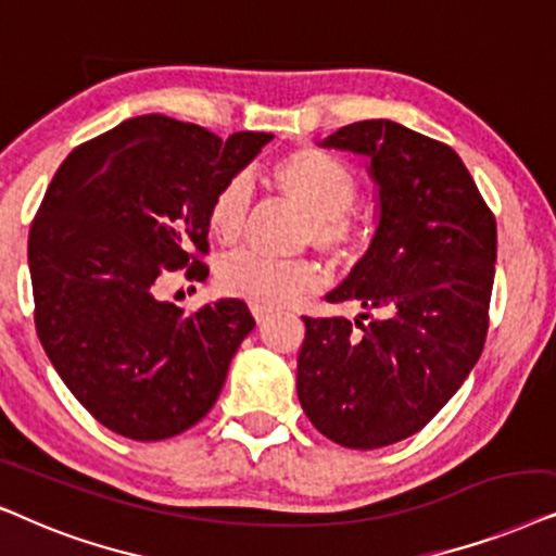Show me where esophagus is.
Instances as JSON below:
<instances>
[{
    "instance_id": "esophagus-1",
    "label": "esophagus",
    "mask_w": 556,
    "mask_h": 556,
    "mask_svg": "<svg viewBox=\"0 0 556 556\" xmlns=\"http://www.w3.org/2000/svg\"><path fill=\"white\" fill-rule=\"evenodd\" d=\"M271 313H274V309H271V307H262V305H251V315H254V320H256V323H264V320H269V317H271Z\"/></svg>"
}]
</instances>
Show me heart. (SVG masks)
Masks as SVG:
<instances>
[{"mask_svg":"<svg viewBox=\"0 0 556 556\" xmlns=\"http://www.w3.org/2000/svg\"><path fill=\"white\" fill-rule=\"evenodd\" d=\"M271 182L309 216L307 241L336 258L353 256L361 236L345 213L358 195V177L343 160L320 150L290 152L274 162ZM247 213L249 185L243 177H233L213 195L208 231L220 243L239 241ZM216 279L226 294L262 307L290 305L323 285V274L315 264L274 262L254 251L226 256L218 264Z\"/></svg>","mask_w":556,"mask_h":556,"instance_id":"1","label":"heart"}]
</instances>
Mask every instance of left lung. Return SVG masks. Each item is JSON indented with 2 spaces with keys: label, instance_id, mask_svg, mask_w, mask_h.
<instances>
[{
  "label": "left lung",
  "instance_id": "obj_1",
  "mask_svg": "<svg viewBox=\"0 0 556 556\" xmlns=\"http://www.w3.org/2000/svg\"><path fill=\"white\" fill-rule=\"evenodd\" d=\"M323 147L371 160L379 226L325 298L364 307L358 320L302 317L298 396L325 438L376 450L419 432L478 364L498 236L453 147L389 118L348 124Z\"/></svg>",
  "mask_w": 556,
  "mask_h": 556
}]
</instances>
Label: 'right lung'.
<instances>
[{"label":"right lung","instance_id":"add662e5","mask_svg":"<svg viewBox=\"0 0 556 556\" xmlns=\"http://www.w3.org/2000/svg\"><path fill=\"white\" fill-rule=\"evenodd\" d=\"M271 142L226 139L162 114L135 116L73 150L29 228L35 328L71 394L111 432L152 442L201 421L224 389L247 302L182 313L169 271L205 279L208 208Z\"/></svg>","mask_w":556,"mask_h":556}]
</instances>
